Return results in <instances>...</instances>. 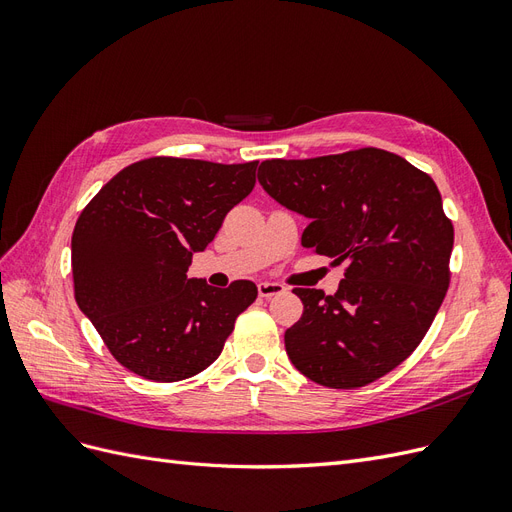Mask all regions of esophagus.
<instances>
[{
    "mask_svg": "<svg viewBox=\"0 0 512 512\" xmlns=\"http://www.w3.org/2000/svg\"><path fill=\"white\" fill-rule=\"evenodd\" d=\"M284 292H286V288L277 282H260L258 284V294L262 299H273V297H277V294H284Z\"/></svg>",
    "mask_w": 512,
    "mask_h": 512,
    "instance_id": "34e87169",
    "label": "esophagus"
}]
</instances>
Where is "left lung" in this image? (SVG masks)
Masks as SVG:
<instances>
[{"mask_svg": "<svg viewBox=\"0 0 512 512\" xmlns=\"http://www.w3.org/2000/svg\"><path fill=\"white\" fill-rule=\"evenodd\" d=\"M258 181L277 203L309 218L303 247L346 262L335 294L292 290L303 301V316L284 335L292 365L346 391L404 363L451 284L455 230L438 185L376 147L265 160Z\"/></svg>", "mask_w": 512, "mask_h": 512, "instance_id": "1", "label": "left lung"}]
</instances>
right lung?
<instances>
[{
  "label": "right lung",
  "mask_w": 512,
  "mask_h": 512,
  "mask_svg": "<svg viewBox=\"0 0 512 512\" xmlns=\"http://www.w3.org/2000/svg\"><path fill=\"white\" fill-rule=\"evenodd\" d=\"M258 162L156 156L102 185L72 232L74 299L104 346L136 376L188 380L218 359L258 288L188 280L226 213L254 190Z\"/></svg>",
  "instance_id": "add662e5"
}]
</instances>
